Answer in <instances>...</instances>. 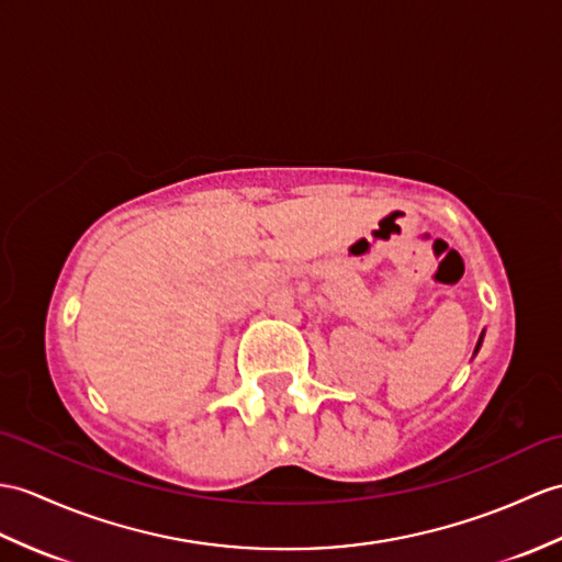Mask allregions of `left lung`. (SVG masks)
I'll return each mask as SVG.
<instances>
[{
    "instance_id": "8db88e82",
    "label": "left lung",
    "mask_w": 562,
    "mask_h": 562,
    "mask_svg": "<svg viewBox=\"0 0 562 562\" xmlns=\"http://www.w3.org/2000/svg\"><path fill=\"white\" fill-rule=\"evenodd\" d=\"M481 342H484V333H481V337H479V342H476V349H474V357L479 355V349H481Z\"/></svg>"
}]
</instances>
